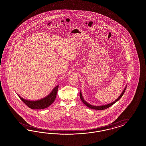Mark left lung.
Masks as SVG:
<instances>
[{"label":"left lung","instance_id":"obj_1","mask_svg":"<svg viewBox=\"0 0 146 146\" xmlns=\"http://www.w3.org/2000/svg\"><path fill=\"white\" fill-rule=\"evenodd\" d=\"M126 88L124 89V91L123 92V93H121V94L120 95L119 97H118V98H117L115 101H114L113 102H112V103H110V104H107V105L102 106H92V105L89 104H88V103H87V102H86V101H84V98H83V97H82V94H81V92H80V98H81V100L82 102H83V103H84V104H85L86 106H87V107H88V108H90V109H95V110H103L106 109L107 108H109L110 106H112L114 103H115L116 102H117L119 100H120V98L122 97V96L124 95V93H125V90H126Z\"/></svg>","mask_w":146,"mask_h":146}]
</instances>
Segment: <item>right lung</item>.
I'll list each match as a JSON object with an SVG mask.
<instances>
[{
	"instance_id": "obj_1",
	"label": "right lung",
	"mask_w": 146,
	"mask_h": 146,
	"mask_svg": "<svg viewBox=\"0 0 146 146\" xmlns=\"http://www.w3.org/2000/svg\"><path fill=\"white\" fill-rule=\"evenodd\" d=\"M58 87L59 86H57L53 89L52 92L48 96L36 101H28L22 98L19 95L18 96L27 106L31 109H43L49 107L54 102L57 95Z\"/></svg>"
}]
</instances>
